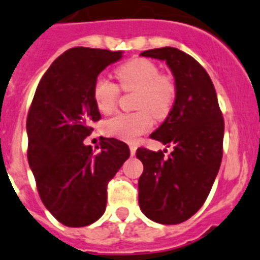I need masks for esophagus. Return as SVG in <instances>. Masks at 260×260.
I'll use <instances>...</instances> for the list:
<instances>
[{"label": "esophagus", "mask_w": 260, "mask_h": 260, "mask_svg": "<svg viewBox=\"0 0 260 260\" xmlns=\"http://www.w3.org/2000/svg\"><path fill=\"white\" fill-rule=\"evenodd\" d=\"M136 149H137V147L135 145V144H129V150H131V154H132V156H135V154H136Z\"/></svg>", "instance_id": "34e87169"}]
</instances>
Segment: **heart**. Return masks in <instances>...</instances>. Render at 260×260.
I'll return each mask as SVG.
<instances>
[{
	"label": "heart",
	"instance_id": "obj_1",
	"mask_svg": "<svg viewBox=\"0 0 260 260\" xmlns=\"http://www.w3.org/2000/svg\"><path fill=\"white\" fill-rule=\"evenodd\" d=\"M120 88L136 91L135 108L132 113H119L107 120L104 132L120 140L135 141L153 125L156 119L169 115L176 100V83L168 74H161L156 63L145 58H134L116 70ZM120 88L106 76L96 78L92 87V99L98 110L107 115L117 106Z\"/></svg>",
	"mask_w": 260,
	"mask_h": 260
}]
</instances>
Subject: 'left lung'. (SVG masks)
I'll use <instances>...</instances> for the list:
<instances>
[{
	"label": "left lung",
	"instance_id": "obj_1",
	"mask_svg": "<svg viewBox=\"0 0 260 260\" xmlns=\"http://www.w3.org/2000/svg\"><path fill=\"white\" fill-rule=\"evenodd\" d=\"M141 55L167 62L177 93L165 121L150 135L173 152L168 157L147 148L136 152L144 165L139 205L152 221L177 224L200 210L214 184L223 153V117L214 84L193 56L174 47Z\"/></svg>",
	"mask_w": 260,
	"mask_h": 260
}]
</instances>
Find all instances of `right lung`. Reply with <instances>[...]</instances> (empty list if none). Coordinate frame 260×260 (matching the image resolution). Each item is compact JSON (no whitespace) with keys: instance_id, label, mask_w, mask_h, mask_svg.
Wrapping results in <instances>:
<instances>
[{"instance_id":"1","label":"right lung","mask_w":260,"mask_h":260,"mask_svg":"<svg viewBox=\"0 0 260 260\" xmlns=\"http://www.w3.org/2000/svg\"><path fill=\"white\" fill-rule=\"evenodd\" d=\"M121 51L74 47L52 62L39 82L26 129L27 160L46 209L69 228H83L106 211L107 185L129 157V148L102 137L95 153L83 140L100 112L93 83Z\"/></svg>"}]
</instances>
